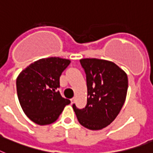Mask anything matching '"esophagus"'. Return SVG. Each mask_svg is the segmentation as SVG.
Instances as JSON below:
<instances>
[{"label":"esophagus","instance_id":"1","mask_svg":"<svg viewBox=\"0 0 153 153\" xmlns=\"http://www.w3.org/2000/svg\"><path fill=\"white\" fill-rule=\"evenodd\" d=\"M74 100H75V97H73L71 99V104H74Z\"/></svg>","mask_w":153,"mask_h":153}]
</instances>
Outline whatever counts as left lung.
I'll use <instances>...</instances> for the list:
<instances>
[{
  "label": "left lung",
  "mask_w": 153,
  "mask_h": 153,
  "mask_svg": "<svg viewBox=\"0 0 153 153\" xmlns=\"http://www.w3.org/2000/svg\"><path fill=\"white\" fill-rule=\"evenodd\" d=\"M86 74L87 105L78 109L73 105L79 123L85 128L99 130L111 124L126 100L127 74L109 60L96 58L80 59Z\"/></svg>",
  "instance_id": "1"
}]
</instances>
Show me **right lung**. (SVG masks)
Instances as JSON below:
<instances>
[{
  "label": "right lung",
  "instance_id": "add662e5",
  "mask_svg": "<svg viewBox=\"0 0 153 153\" xmlns=\"http://www.w3.org/2000/svg\"><path fill=\"white\" fill-rule=\"evenodd\" d=\"M71 63L68 59L51 56L30 64L16 79L19 104L30 120L40 126L58 119L70 100L63 98L57 90L59 77Z\"/></svg>",
  "mask_w": 153,
  "mask_h": 153
}]
</instances>
